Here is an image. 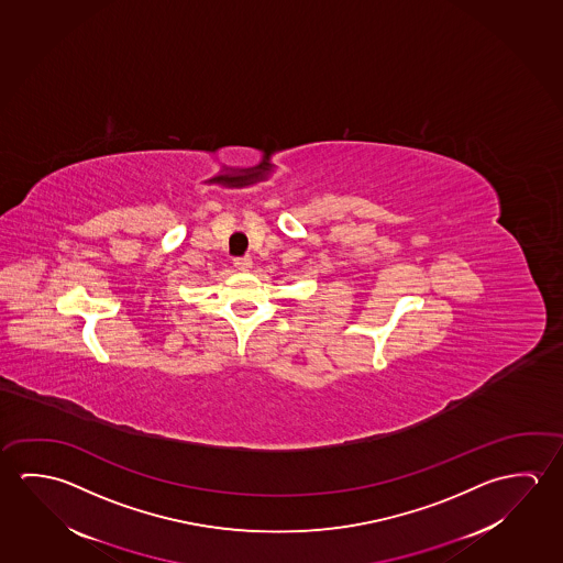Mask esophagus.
Here are the masks:
<instances>
[{
    "label": "esophagus",
    "instance_id": "34e87169",
    "mask_svg": "<svg viewBox=\"0 0 563 563\" xmlns=\"http://www.w3.org/2000/svg\"><path fill=\"white\" fill-rule=\"evenodd\" d=\"M233 265L240 271H250L253 267V261H251V257H235L233 258Z\"/></svg>",
    "mask_w": 563,
    "mask_h": 563
}]
</instances>
